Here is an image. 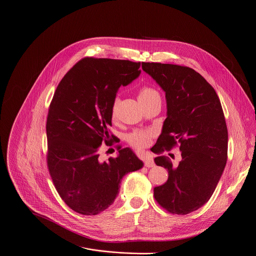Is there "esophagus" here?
<instances>
[{
  "label": "esophagus",
  "mask_w": 256,
  "mask_h": 256,
  "mask_svg": "<svg viewBox=\"0 0 256 256\" xmlns=\"http://www.w3.org/2000/svg\"><path fill=\"white\" fill-rule=\"evenodd\" d=\"M144 164L146 166H148V168H152V166H154V162L152 158L148 156V158H146L144 160Z\"/></svg>",
  "instance_id": "34e87169"
}]
</instances>
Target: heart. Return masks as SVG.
<instances>
[{
	"instance_id": "1",
	"label": "heart",
	"mask_w": 256,
	"mask_h": 256,
	"mask_svg": "<svg viewBox=\"0 0 256 256\" xmlns=\"http://www.w3.org/2000/svg\"><path fill=\"white\" fill-rule=\"evenodd\" d=\"M138 96L140 102L142 106H144L146 104L154 100H156V98L160 100L158 92L154 88L150 86V85H142V86H140L138 92ZM118 102H120V100L116 98L112 104V118L114 120H116L118 116ZM152 136L154 134L150 130H136L128 134V142L132 148H134L136 150H140L146 148L150 144Z\"/></svg>"
}]
</instances>
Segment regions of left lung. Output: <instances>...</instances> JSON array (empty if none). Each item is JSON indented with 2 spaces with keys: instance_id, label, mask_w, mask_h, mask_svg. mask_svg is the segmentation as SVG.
<instances>
[{
  "instance_id": "left-lung-1",
  "label": "left lung",
  "mask_w": 256,
  "mask_h": 256,
  "mask_svg": "<svg viewBox=\"0 0 256 256\" xmlns=\"http://www.w3.org/2000/svg\"><path fill=\"white\" fill-rule=\"evenodd\" d=\"M142 68L166 98L168 116L152 152L160 154L175 146L181 150L176 166L168 156L154 158L168 177L154 188V197L168 213L186 215L211 198L224 171L228 132L221 102L212 85L190 67L142 62Z\"/></svg>"
}]
</instances>
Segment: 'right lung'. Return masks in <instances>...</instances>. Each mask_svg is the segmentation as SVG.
I'll use <instances>...</instances> for the list:
<instances>
[{"mask_svg": "<svg viewBox=\"0 0 256 256\" xmlns=\"http://www.w3.org/2000/svg\"><path fill=\"white\" fill-rule=\"evenodd\" d=\"M140 62L85 57L61 79L50 102L46 162L61 199L73 211L96 215L114 201L122 177L142 162L116 144L118 158L100 160L102 144L112 146V104L120 85L136 79Z\"/></svg>", "mask_w": 256, "mask_h": 256, "instance_id": "add662e5", "label": "right lung"}]
</instances>
